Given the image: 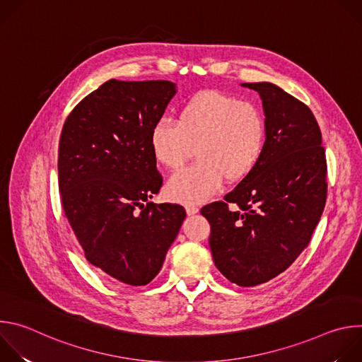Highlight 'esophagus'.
Returning a JSON list of instances; mask_svg holds the SVG:
<instances>
[{"instance_id": "34e87169", "label": "esophagus", "mask_w": 362, "mask_h": 362, "mask_svg": "<svg viewBox=\"0 0 362 362\" xmlns=\"http://www.w3.org/2000/svg\"><path fill=\"white\" fill-rule=\"evenodd\" d=\"M199 212V208L194 204H186V214L190 216V215H196Z\"/></svg>"}]
</instances>
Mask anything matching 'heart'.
Segmentation results:
<instances>
[{
    "instance_id": "obj_1",
    "label": "heart",
    "mask_w": 362,
    "mask_h": 362,
    "mask_svg": "<svg viewBox=\"0 0 362 362\" xmlns=\"http://www.w3.org/2000/svg\"><path fill=\"white\" fill-rule=\"evenodd\" d=\"M267 139L261 109L235 95L204 90L187 98L176 122L160 119L150 130L153 158L169 170H179L196 153L193 166L175 175L166 193L182 203L211 197L225 179H245L259 162Z\"/></svg>"
}]
</instances>
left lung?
<instances>
[{
  "mask_svg": "<svg viewBox=\"0 0 362 362\" xmlns=\"http://www.w3.org/2000/svg\"><path fill=\"white\" fill-rule=\"evenodd\" d=\"M259 93L267 140L253 170L200 214L211 223L216 268L239 286L286 271L313 238L327 200V158L306 105L272 83H243Z\"/></svg>",
  "mask_w": 362,
  "mask_h": 362,
  "instance_id": "obj_1",
  "label": "left lung"
}]
</instances>
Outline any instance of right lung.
<instances>
[{
  "label": "right lung",
  "instance_id": "1",
  "mask_svg": "<svg viewBox=\"0 0 362 362\" xmlns=\"http://www.w3.org/2000/svg\"><path fill=\"white\" fill-rule=\"evenodd\" d=\"M176 94L166 80H109L66 119L59 144V189L86 259L132 286L159 274L186 218L183 206L147 202L163 177L150 130Z\"/></svg>",
  "mask_w": 362,
  "mask_h": 362
}]
</instances>
